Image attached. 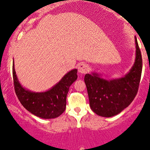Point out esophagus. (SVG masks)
Returning a JSON list of instances; mask_svg holds the SVG:
<instances>
[{
    "instance_id": "34e87169",
    "label": "esophagus",
    "mask_w": 150,
    "mask_h": 150,
    "mask_svg": "<svg viewBox=\"0 0 150 150\" xmlns=\"http://www.w3.org/2000/svg\"><path fill=\"white\" fill-rule=\"evenodd\" d=\"M88 70H89V66L87 64H86V63H80V64H79V65H78V72H79V73L83 75V74L87 73Z\"/></svg>"
}]
</instances>
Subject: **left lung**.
<instances>
[{
  "label": "left lung",
  "mask_w": 150,
  "mask_h": 150,
  "mask_svg": "<svg viewBox=\"0 0 150 150\" xmlns=\"http://www.w3.org/2000/svg\"><path fill=\"white\" fill-rule=\"evenodd\" d=\"M135 44L134 63L124 77L105 80L96 72L85 75L90 106L98 116L111 117L119 114L130 105L137 93L142 70V59L136 37Z\"/></svg>",
  "instance_id": "left-lung-1"
}]
</instances>
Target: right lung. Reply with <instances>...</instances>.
Segmentation results:
<instances>
[{"mask_svg":"<svg viewBox=\"0 0 150 150\" xmlns=\"http://www.w3.org/2000/svg\"><path fill=\"white\" fill-rule=\"evenodd\" d=\"M78 70L73 69L45 92L36 93L26 89L18 81L13 64L14 88L18 100L30 113L45 119H54L60 116L66 108V98L69 88L78 78Z\"/></svg>","mask_w":150,"mask_h":150,"instance_id":"obj_1","label":"right lung"}]
</instances>
